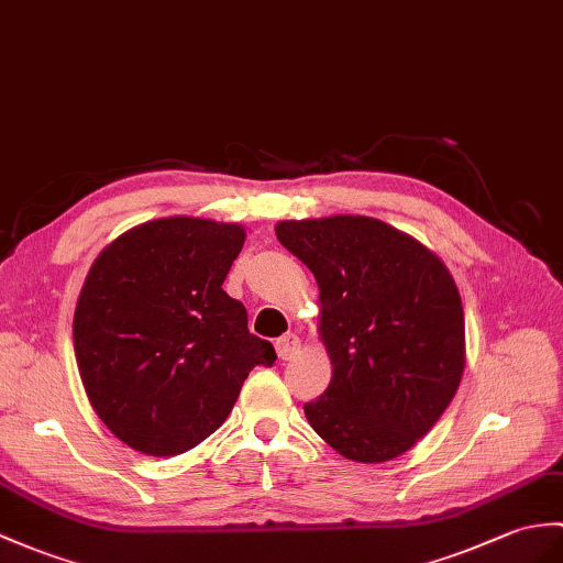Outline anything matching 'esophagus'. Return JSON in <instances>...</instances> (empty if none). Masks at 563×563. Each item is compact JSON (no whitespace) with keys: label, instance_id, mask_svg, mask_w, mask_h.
<instances>
[{"label":"esophagus","instance_id":"obj_1","mask_svg":"<svg viewBox=\"0 0 563 563\" xmlns=\"http://www.w3.org/2000/svg\"><path fill=\"white\" fill-rule=\"evenodd\" d=\"M299 347H302V343H299V338L295 333H287V335H283V338H278V341H276V352H278V357L283 362L285 360H292L297 352H299Z\"/></svg>","mask_w":563,"mask_h":563}]
</instances>
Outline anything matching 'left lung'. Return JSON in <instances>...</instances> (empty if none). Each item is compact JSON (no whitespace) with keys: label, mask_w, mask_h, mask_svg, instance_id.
I'll use <instances>...</instances> for the list:
<instances>
[{"label":"left lung","mask_w":563,"mask_h":563,"mask_svg":"<svg viewBox=\"0 0 563 563\" xmlns=\"http://www.w3.org/2000/svg\"><path fill=\"white\" fill-rule=\"evenodd\" d=\"M278 242L319 285L331 384L305 402L347 461L386 463L439 422L465 369V317L446 264L384 220H280Z\"/></svg>","instance_id":"8db88e82"}]
</instances>
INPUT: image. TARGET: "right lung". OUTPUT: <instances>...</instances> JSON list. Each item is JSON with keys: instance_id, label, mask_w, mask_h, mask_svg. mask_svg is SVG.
Instances as JSON below:
<instances>
[{"instance_id": "obj_1", "label": "right lung", "mask_w": 563, "mask_h": 563, "mask_svg": "<svg viewBox=\"0 0 563 563\" xmlns=\"http://www.w3.org/2000/svg\"><path fill=\"white\" fill-rule=\"evenodd\" d=\"M244 238L238 222L158 218L90 266L74 311L78 374L102 424L134 451L163 459L199 446L256 364L276 362L222 290Z\"/></svg>"}]
</instances>
